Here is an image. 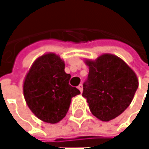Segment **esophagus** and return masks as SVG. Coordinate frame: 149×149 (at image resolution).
<instances>
[{
  "instance_id": "obj_1",
  "label": "esophagus",
  "mask_w": 149,
  "mask_h": 149,
  "mask_svg": "<svg viewBox=\"0 0 149 149\" xmlns=\"http://www.w3.org/2000/svg\"><path fill=\"white\" fill-rule=\"evenodd\" d=\"M77 88H78V90L80 91V92H83V84H80L78 85Z\"/></svg>"
}]
</instances>
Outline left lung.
Masks as SVG:
<instances>
[{
    "label": "left lung",
    "mask_w": 149,
    "mask_h": 149,
    "mask_svg": "<svg viewBox=\"0 0 149 149\" xmlns=\"http://www.w3.org/2000/svg\"><path fill=\"white\" fill-rule=\"evenodd\" d=\"M89 74L83 84V97L91 113L101 121H110L131 104L138 88L132 69L115 55L104 54L96 61L87 60Z\"/></svg>",
    "instance_id": "8db88e82"
}]
</instances>
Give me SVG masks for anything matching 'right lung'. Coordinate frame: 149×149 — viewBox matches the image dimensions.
Here are the masks:
<instances>
[{
  "label": "right lung",
  "instance_id": "obj_1",
  "mask_svg": "<svg viewBox=\"0 0 149 149\" xmlns=\"http://www.w3.org/2000/svg\"><path fill=\"white\" fill-rule=\"evenodd\" d=\"M71 75L65 73V63L49 53L39 58L26 77L23 92L32 112L40 120L56 123L66 115L72 98L80 94L69 84Z\"/></svg>",
  "mask_w": 149,
  "mask_h": 149
}]
</instances>
